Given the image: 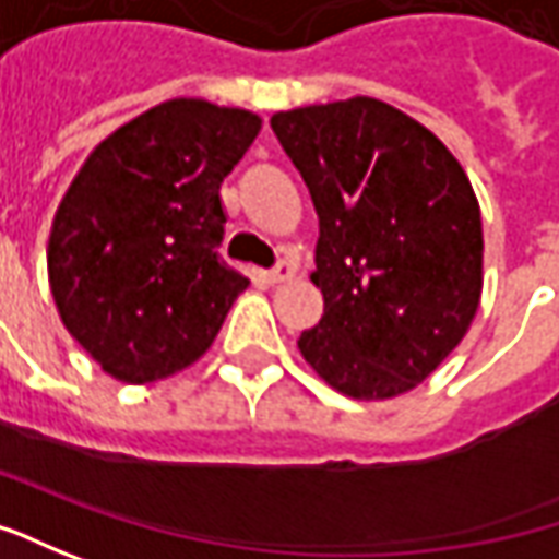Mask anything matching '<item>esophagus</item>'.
Listing matches in <instances>:
<instances>
[{
  "mask_svg": "<svg viewBox=\"0 0 559 559\" xmlns=\"http://www.w3.org/2000/svg\"><path fill=\"white\" fill-rule=\"evenodd\" d=\"M297 275V260L294 257H281L278 262H275V269L269 272V281L272 284H281V281H290Z\"/></svg>",
  "mask_w": 559,
  "mask_h": 559,
  "instance_id": "34e87169",
  "label": "esophagus"
}]
</instances>
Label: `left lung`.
Here are the masks:
<instances>
[{
  "mask_svg": "<svg viewBox=\"0 0 559 559\" xmlns=\"http://www.w3.org/2000/svg\"><path fill=\"white\" fill-rule=\"evenodd\" d=\"M318 213L324 316L302 358L353 399H393L433 374L483 294L471 179L430 129L377 98L272 117Z\"/></svg>",
  "mask_w": 559,
  "mask_h": 559,
  "instance_id": "left-lung-1",
  "label": "left lung"
}]
</instances>
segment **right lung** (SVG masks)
I'll list each match as a JSON object with an SVG mask.
<instances>
[{"instance_id": "1", "label": "right lung", "mask_w": 559, "mask_h": 559, "mask_svg": "<svg viewBox=\"0 0 559 559\" xmlns=\"http://www.w3.org/2000/svg\"><path fill=\"white\" fill-rule=\"evenodd\" d=\"M260 117L173 98L88 154L55 213L49 284L61 321L107 374L147 383L210 349L247 278L219 257L222 179Z\"/></svg>"}]
</instances>
